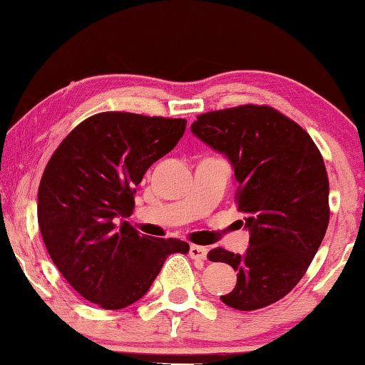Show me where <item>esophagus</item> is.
I'll return each mask as SVG.
<instances>
[{
    "label": "esophagus",
    "instance_id": "1",
    "mask_svg": "<svg viewBox=\"0 0 365 365\" xmlns=\"http://www.w3.org/2000/svg\"><path fill=\"white\" fill-rule=\"evenodd\" d=\"M189 254H191L192 259H197V261H204L207 256V249L202 247V246H196V244H191V247H189Z\"/></svg>",
    "mask_w": 365,
    "mask_h": 365
}]
</instances>
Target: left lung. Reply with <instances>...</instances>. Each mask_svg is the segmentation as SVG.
<instances>
[{
    "instance_id": "1",
    "label": "left lung",
    "mask_w": 365,
    "mask_h": 365,
    "mask_svg": "<svg viewBox=\"0 0 365 365\" xmlns=\"http://www.w3.org/2000/svg\"><path fill=\"white\" fill-rule=\"evenodd\" d=\"M192 133L234 168L237 211L251 231L244 256L216 247L212 262L237 271L221 301L256 311L287 296L311 266L329 224V178L316 143L291 118L266 104L202 113Z\"/></svg>"
}]
</instances>
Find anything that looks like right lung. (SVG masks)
<instances>
[{"label": "right lung", "mask_w": 365, "mask_h": 365, "mask_svg": "<svg viewBox=\"0 0 365 365\" xmlns=\"http://www.w3.org/2000/svg\"><path fill=\"white\" fill-rule=\"evenodd\" d=\"M184 131L181 118L98 113L48 161L38 191L39 231L59 272L86 301L109 311L131 306L169 254L189 251L181 239L141 236L123 221L133 214L144 173Z\"/></svg>", "instance_id": "right-lung-1"}]
</instances>
